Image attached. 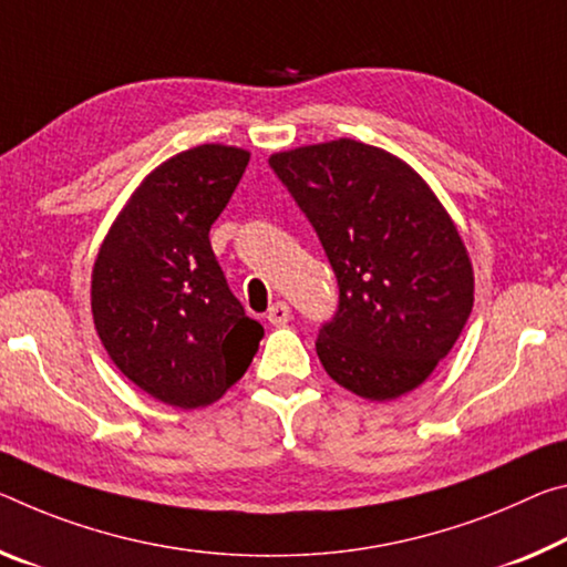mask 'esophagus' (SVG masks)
<instances>
[{"label": "esophagus", "mask_w": 567, "mask_h": 567, "mask_svg": "<svg viewBox=\"0 0 567 567\" xmlns=\"http://www.w3.org/2000/svg\"><path fill=\"white\" fill-rule=\"evenodd\" d=\"M290 318H292L290 305L282 302V300H277V302L272 305V308L267 310V320L272 322L275 328H282V326H287V322H290Z\"/></svg>", "instance_id": "1"}]
</instances>
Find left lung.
<instances>
[{
	"mask_svg": "<svg viewBox=\"0 0 567 567\" xmlns=\"http://www.w3.org/2000/svg\"><path fill=\"white\" fill-rule=\"evenodd\" d=\"M318 231L338 310L316 350L336 383L371 401L424 383L462 336L474 272L452 217L416 171L361 141L269 158Z\"/></svg>",
	"mask_w": 567,
	"mask_h": 567,
	"instance_id": "8db88e82",
	"label": "left lung"
}]
</instances>
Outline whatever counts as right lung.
Here are the masks:
<instances>
[{
    "label": "right lung",
    "instance_id": "obj_1",
    "mask_svg": "<svg viewBox=\"0 0 567 567\" xmlns=\"http://www.w3.org/2000/svg\"><path fill=\"white\" fill-rule=\"evenodd\" d=\"M247 164L249 151L221 143L164 161L97 251L90 287L97 336L125 379L168 406L221 399L265 336L231 295L209 241Z\"/></svg>",
    "mask_w": 567,
    "mask_h": 567
}]
</instances>
